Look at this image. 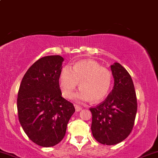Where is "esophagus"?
I'll return each mask as SVG.
<instances>
[{"label":"esophagus","mask_w":158,"mask_h":158,"mask_svg":"<svg viewBox=\"0 0 158 158\" xmlns=\"http://www.w3.org/2000/svg\"><path fill=\"white\" fill-rule=\"evenodd\" d=\"M75 109H76V111L79 112V111H80V110H81V109H82V107H81V106L77 105V104H76V105H75Z\"/></svg>","instance_id":"obj_1"}]
</instances>
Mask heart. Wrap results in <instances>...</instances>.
<instances>
[{"label": "heart", "instance_id": "b5f03b06", "mask_svg": "<svg viewBox=\"0 0 158 158\" xmlns=\"http://www.w3.org/2000/svg\"><path fill=\"white\" fill-rule=\"evenodd\" d=\"M113 75L107 68L93 60H83L73 65L64 66L60 76V86L65 98L71 97L79 85L82 89L76 95L80 102L92 99L97 102L107 96L111 87Z\"/></svg>", "mask_w": 158, "mask_h": 158}]
</instances>
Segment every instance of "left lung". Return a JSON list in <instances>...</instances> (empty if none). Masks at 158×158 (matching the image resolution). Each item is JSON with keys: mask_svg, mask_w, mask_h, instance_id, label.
Masks as SVG:
<instances>
[{"mask_svg": "<svg viewBox=\"0 0 158 158\" xmlns=\"http://www.w3.org/2000/svg\"><path fill=\"white\" fill-rule=\"evenodd\" d=\"M111 71L114 78L113 90L104 102L90 108L93 136L104 145H115L126 139L133 128L138 108L130 73L118 62L111 65Z\"/></svg>", "mask_w": 158, "mask_h": 158, "instance_id": "left-lung-1", "label": "left lung"}]
</instances>
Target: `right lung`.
Here are the masks:
<instances>
[{"label":"right lung","instance_id":"add662e5","mask_svg":"<svg viewBox=\"0 0 158 158\" xmlns=\"http://www.w3.org/2000/svg\"><path fill=\"white\" fill-rule=\"evenodd\" d=\"M64 59L59 55L38 60L28 69L18 94V118L30 140L43 147L60 143L75 112L62 97L60 76Z\"/></svg>","mask_w":158,"mask_h":158}]
</instances>
